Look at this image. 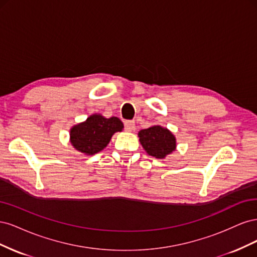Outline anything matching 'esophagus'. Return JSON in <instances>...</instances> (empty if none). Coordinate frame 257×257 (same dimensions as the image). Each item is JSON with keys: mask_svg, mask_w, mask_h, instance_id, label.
Instances as JSON below:
<instances>
[{"mask_svg": "<svg viewBox=\"0 0 257 257\" xmlns=\"http://www.w3.org/2000/svg\"><path fill=\"white\" fill-rule=\"evenodd\" d=\"M124 128L127 132H132L135 130V122L134 121H131V120H126L124 121Z\"/></svg>", "mask_w": 257, "mask_h": 257, "instance_id": "obj_1", "label": "esophagus"}]
</instances>
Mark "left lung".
<instances>
[{
    "label": "left lung",
    "instance_id": "obj_1",
    "mask_svg": "<svg viewBox=\"0 0 257 257\" xmlns=\"http://www.w3.org/2000/svg\"><path fill=\"white\" fill-rule=\"evenodd\" d=\"M138 136L147 153L157 159L165 158L176 149V138L172 132L160 125L142 130Z\"/></svg>",
    "mask_w": 257,
    "mask_h": 257
}]
</instances>
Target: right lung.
<instances>
[{"instance_id": "add662e5", "label": "right lung", "mask_w": 257, "mask_h": 257, "mask_svg": "<svg viewBox=\"0 0 257 257\" xmlns=\"http://www.w3.org/2000/svg\"><path fill=\"white\" fill-rule=\"evenodd\" d=\"M122 128L123 123L116 116L107 119L100 114H92L87 121L71 130V142L76 150L92 155L102 151L115 132Z\"/></svg>"}]
</instances>
